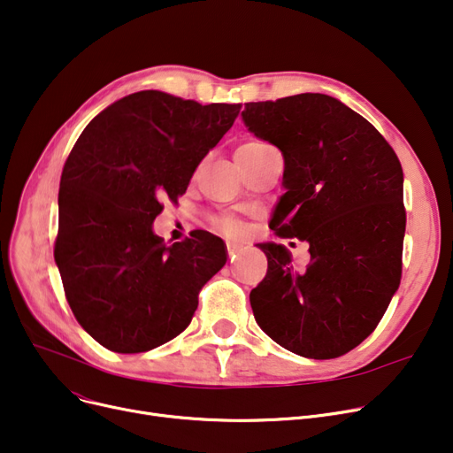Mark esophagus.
<instances>
[{
  "label": "esophagus",
  "instance_id": "1",
  "mask_svg": "<svg viewBox=\"0 0 453 453\" xmlns=\"http://www.w3.org/2000/svg\"><path fill=\"white\" fill-rule=\"evenodd\" d=\"M242 251V246L239 242H233V241H227V253H229V258L234 260V257L239 255Z\"/></svg>",
  "mask_w": 453,
  "mask_h": 453
}]
</instances>
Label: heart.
<instances>
[{"mask_svg":"<svg viewBox=\"0 0 453 453\" xmlns=\"http://www.w3.org/2000/svg\"><path fill=\"white\" fill-rule=\"evenodd\" d=\"M268 147L266 142H260V141H250V142H244L242 147L236 149V152H251V150H258V149H265ZM219 226L227 233V234H239L241 233V226L229 220V219H224V220H219Z\"/></svg>","mask_w":453,"mask_h":453,"instance_id":"1","label":"heart"}]
</instances>
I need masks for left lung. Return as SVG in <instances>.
<instances>
[{
    "label": "left lung",
    "mask_w": 453,
    "mask_h": 453,
    "mask_svg": "<svg viewBox=\"0 0 453 453\" xmlns=\"http://www.w3.org/2000/svg\"><path fill=\"white\" fill-rule=\"evenodd\" d=\"M246 128L284 157L287 188L270 227L303 241L311 265L263 242L266 277L251 290L258 326L287 350L330 360L360 345L398 290L406 233L403 174L367 119L323 93L248 103Z\"/></svg>",
    "instance_id": "left-lung-1"
}]
</instances>
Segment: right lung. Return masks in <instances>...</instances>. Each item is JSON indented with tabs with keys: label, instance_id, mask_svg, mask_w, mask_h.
I'll list each match as a JSON object with an SVG mask.
<instances>
[{
	"label": "right lung",
	"instance_id": "add662e5",
	"mask_svg": "<svg viewBox=\"0 0 453 453\" xmlns=\"http://www.w3.org/2000/svg\"><path fill=\"white\" fill-rule=\"evenodd\" d=\"M239 111L145 89L104 108L75 142L60 178L55 263L71 311L103 347L135 354L176 338L226 265L219 236L193 231L166 246L152 224Z\"/></svg>",
	"mask_w": 453,
	"mask_h": 453
}]
</instances>
